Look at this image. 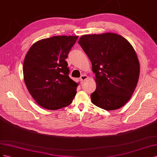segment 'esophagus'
I'll list each match as a JSON object with an SVG mask.
<instances>
[{
  "instance_id": "esophagus-1",
  "label": "esophagus",
  "mask_w": 157,
  "mask_h": 157,
  "mask_svg": "<svg viewBox=\"0 0 157 157\" xmlns=\"http://www.w3.org/2000/svg\"><path fill=\"white\" fill-rule=\"evenodd\" d=\"M87 78H88V77L86 75H85V74L82 75L81 77H80V81H81L82 82H83L85 80H86Z\"/></svg>"
}]
</instances>
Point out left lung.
<instances>
[{"label": "left lung", "mask_w": 157, "mask_h": 157, "mask_svg": "<svg viewBox=\"0 0 157 157\" xmlns=\"http://www.w3.org/2000/svg\"><path fill=\"white\" fill-rule=\"evenodd\" d=\"M78 43L95 73L93 104L106 110L122 107L130 99L140 77V62L132 44L113 33L82 35Z\"/></svg>", "instance_id": "1"}]
</instances>
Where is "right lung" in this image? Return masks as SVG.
<instances>
[{"mask_svg":"<svg viewBox=\"0 0 157 157\" xmlns=\"http://www.w3.org/2000/svg\"><path fill=\"white\" fill-rule=\"evenodd\" d=\"M78 36H55L35 43L26 54L23 67L25 86L43 108L56 110L68 106L78 84L69 77L65 60Z\"/></svg>","mask_w":157,"mask_h":157,"instance_id":"1","label":"right lung"}]
</instances>
